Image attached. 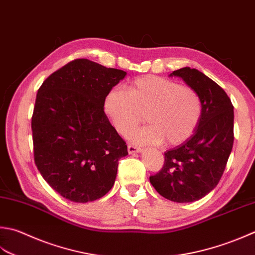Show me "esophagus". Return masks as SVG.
<instances>
[{"label": "esophagus", "instance_id": "obj_1", "mask_svg": "<svg viewBox=\"0 0 255 255\" xmlns=\"http://www.w3.org/2000/svg\"><path fill=\"white\" fill-rule=\"evenodd\" d=\"M128 152H129V153H137V152H141V148L133 146V144H128Z\"/></svg>", "mask_w": 255, "mask_h": 255}]
</instances>
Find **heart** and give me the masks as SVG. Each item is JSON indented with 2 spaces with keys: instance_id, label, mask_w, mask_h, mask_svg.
Here are the masks:
<instances>
[{
  "instance_id": "b5f03b06",
  "label": "heart",
  "mask_w": 255,
  "mask_h": 255,
  "mask_svg": "<svg viewBox=\"0 0 255 255\" xmlns=\"http://www.w3.org/2000/svg\"><path fill=\"white\" fill-rule=\"evenodd\" d=\"M105 112L116 130L127 136L142 121L149 125L131 133L134 143L176 146L196 131L202 102L193 88L153 75L134 79L126 89L113 87L105 97Z\"/></svg>"
}]
</instances>
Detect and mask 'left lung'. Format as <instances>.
Masks as SVG:
<instances>
[{"label":"left lung","mask_w":255,"mask_h":255,"mask_svg":"<svg viewBox=\"0 0 255 255\" xmlns=\"http://www.w3.org/2000/svg\"><path fill=\"white\" fill-rule=\"evenodd\" d=\"M181 77L202 102V116L186 141L164 152V164L149 180L157 192L173 202H193L220 181L233 147V105L227 93L196 68L170 74Z\"/></svg>","instance_id":"1"}]
</instances>
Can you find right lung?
Listing matches in <instances>:
<instances>
[{"mask_svg":"<svg viewBox=\"0 0 255 255\" xmlns=\"http://www.w3.org/2000/svg\"><path fill=\"white\" fill-rule=\"evenodd\" d=\"M127 73L86 58L74 59L45 79L32 116L34 160L62 197L86 203L115 183L126 142L104 112L107 93Z\"/></svg>","mask_w":255,"mask_h":255,"instance_id":"right-lung-1","label":"right lung"}]
</instances>
